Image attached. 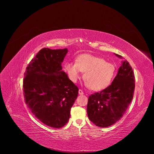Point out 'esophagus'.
<instances>
[{"label":"esophagus","instance_id":"esophagus-1","mask_svg":"<svg viewBox=\"0 0 154 154\" xmlns=\"http://www.w3.org/2000/svg\"><path fill=\"white\" fill-rule=\"evenodd\" d=\"M79 94H80V95H83V94H84V93H83V91L82 90H79Z\"/></svg>","mask_w":154,"mask_h":154}]
</instances>
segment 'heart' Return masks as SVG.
Here are the masks:
<instances>
[{
  "label": "heart",
  "mask_w": 154,
  "mask_h": 154,
  "mask_svg": "<svg viewBox=\"0 0 154 154\" xmlns=\"http://www.w3.org/2000/svg\"><path fill=\"white\" fill-rule=\"evenodd\" d=\"M75 63H68L66 65L69 79L75 83L81 77V72H85L86 85L94 91L105 89L115 77V66L99 57L83 54L77 57Z\"/></svg>",
  "instance_id": "1"
}]
</instances>
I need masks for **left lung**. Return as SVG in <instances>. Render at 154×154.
Returning <instances> with one entry per match:
<instances>
[{
  "mask_svg": "<svg viewBox=\"0 0 154 154\" xmlns=\"http://www.w3.org/2000/svg\"><path fill=\"white\" fill-rule=\"evenodd\" d=\"M135 86L133 69L127 60L122 61L112 84L89 96L87 114L90 120L100 127L115 124L123 116L132 100Z\"/></svg>",
  "mask_w": 154,
  "mask_h": 154,
  "instance_id": "left-lung-1",
  "label": "left lung"
}]
</instances>
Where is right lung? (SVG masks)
<instances>
[{"instance_id": "obj_1", "label": "right lung", "mask_w": 154, "mask_h": 154, "mask_svg": "<svg viewBox=\"0 0 154 154\" xmlns=\"http://www.w3.org/2000/svg\"><path fill=\"white\" fill-rule=\"evenodd\" d=\"M68 49L42 48L30 61L23 80L26 103L41 122L54 128L66 124L78 87L62 71Z\"/></svg>"}]
</instances>
